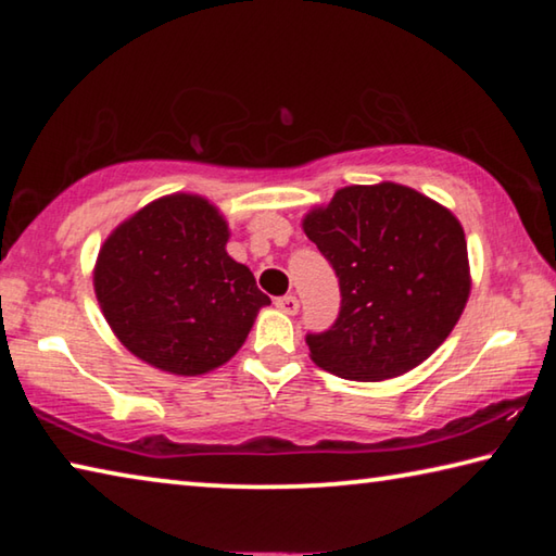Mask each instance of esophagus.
Returning <instances> with one entry per match:
<instances>
[{"mask_svg": "<svg viewBox=\"0 0 556 556\" xmlns=\"http://www.w3.org/2000/svg\"><path fill=\"white\" fill-rule=\"evenodd\" d=\"M277 308L279 312H285V314H289V316H294L296 312H299V299L294 296V294H285V296H279L277 301Z\"/></svg>", "mask_w": 556, "mask_h": 556, "instance_id": "esophagus-1", "label": "esophagus"}]
</instances>
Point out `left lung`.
Masks as SVG:
<instances>
[{
  "label": "left lung",
  "instance_id": "8db88e82",
  "mask_svg": "<svg viewBox=\"0 0 556 556\" xmlns=\"http://www.w3.org/2000/svg\"><path fill=\"white\" fill-rule=\"evenodd\" d=\"M306 238L336 269L341 312L306 333L312 361L375 382L417 368L454 331L470 294L456 215L400 184L345 186L304 218Z\"/></svg>",
  "mask_w": 556,
  "mask_h": 556
}]
</instances>
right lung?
Instances as JSON below:
<instances>
[{
    "mask_svg": "<svg viewBox=\"0 0 556 556\" xmlns=\"http://www.w3.org/2000/svg\"><path fill=\"white\" fill-rule=\"evenodd\" d=\"M228 223L201 195L144 205L100 248L96 294L119 343L154 368L203 375L240 351L269 296L225 252Z\"/></svg>",
    "mask_w": 556,
    "mask_h": 556,
    "instance_id": "add662e5",
    "label": "right lung"
}]
</instances>
